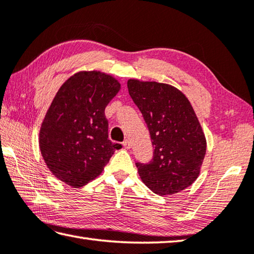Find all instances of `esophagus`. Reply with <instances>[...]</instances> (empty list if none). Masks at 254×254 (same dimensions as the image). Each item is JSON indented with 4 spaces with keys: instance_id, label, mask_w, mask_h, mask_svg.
Wrapping results in <instances>:
<instances>
[{
    "instance_id": "34e87169",
    "label": "esophagus",
    "mask_w": 254,
    "mask_h": 254,
    "mask_svg": "<svg viewBox=\"0 0 254 254\" xmlns=\"http://www.w3.org/2000/svg\"><path fill=\"white\" fill-rule=\"evenodd\" d=\"M123 146H124V148H126V149H130L131 148V142L129 141L128 139H125L123 141Z\"/></svg>"
}]
</instances>
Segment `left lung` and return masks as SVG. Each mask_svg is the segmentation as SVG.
Here are the masks:
<instances>
[{
  "label": "left lung",
  "instance_id": "1",
  "mask_svg": "<svg viewBox=\"0 0 254 254\" xmlns=\"http://www.w3.org/2000/svg\"><path fill=\"white\" fill-rule=\"evenodd\" d=\"M127 86L155 147L150 162H136L142 183L160 195L188 188L198 178L207 150L203 130L188 98L164 83L131 78Z\"/></svg>",
  "mask_w": 254,
  "mask_h": 254
}]
</instances>
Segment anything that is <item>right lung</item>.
I'll list each match as a JSON object with an SVG mask.
<instances>
[{"label": "right lung", "instance_id": "obj_1", "mask_svg": "<svg viewBox=\"0 0 254 254\" xmlns=\"http://www.w3.org/2000/svg\"><path fill=\"white\" fill-rule=\"evenodd\" d=\"M121 83L99 70L74 74L61 86L40 129V150L57 179L79 188L102 174L122 145L108 139L105 108Z\"/></svg>", "mask_w": 254, "mask_h": 254}]
</instances>
